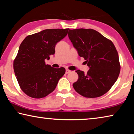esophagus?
Returning a JSON list of instances; mask_svg holds the SVG:
<instances>
[{
  "mask_svg": "<svg viewBox=\"0 0 134 134\" xmlns=\"http://www.w3.org/2000/svg\"><path fill=\"white\" fill-rule=\"evenodd\" d=\"M70 71H70V70H69V69H66V70H65V73H66V74L69 73V72H70Z\"/></svg>",
  "mask_w": 134,
  "mask_h": 134,
  "instance_id": "obj_1",
  "label": "esophagus"
}]
</instances>
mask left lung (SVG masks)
Listing matches in <instances>:
<instances>
[{
  "instance_id": "left-lung-1",
  "label": "left lung",
  "mask_w": 134,
  "mask_h": 134,
  "mask_svg": "<svg viewBox=\"0 0 134 134\" xmlns=\"http://www.w3.org/2000/svg\"><path fill=\"white\" fill-rule=\"evenodd\" d=\"M69 37L90 69L86 74L78 70V80L72 84L81 96L94 98L102 96L116 82L120 73L119 55L110 40L92 29H69Z\"/></svg>"
}]
</instances>
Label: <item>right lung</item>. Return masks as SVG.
<instances>
[{
  "mask_svg": "<svg viewBox=\"0 0 134 134\" xmlns=\"http://www.w3.org/2000/svg\"><path fill=\"white\" fill-rule=\"evenodd\" d=\"M69 29H45L27 36L20 45L13 70L20 88L27 96L35 99L47 96L64 76V67L55 69L45 60L54 54L57 43L67 35Z\"/></svg>",
  "mask_w": 134,
  "mask_h": 134,
  "instance_id": "add662e5",
  "label": "right lung"
}]
</instances>
